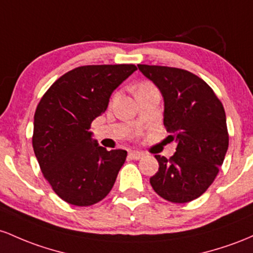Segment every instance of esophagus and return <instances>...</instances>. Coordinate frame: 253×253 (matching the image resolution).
<instances>
[{
  "label": "esophagus",
  "mask_w": 253,
  "mask_h": 253,
  "mask_svg": "<svg viewBox=\"0 0 253 253\" xmlns=\"http://www.w3.org/2000/svg\"><path fill=\"white\" fill-rule=\"evenodd\" d=\"M143 153L137 152V150H131V152H129V158L132 159V160H138V159L143 158Z\"/></svg>",
  "instance_id": "obj_1"
}]
</instances>
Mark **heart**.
Listing matches in <instances>:
<instances>
[{
    "instance_id": "obj_1",
    "label": "heart",
    "mask_w": 253,
    "mask_h": 253,
    "mask_svg": "<svg viewBox=\"0 0 253 253\" xmlns=\"http://www.w3.org/2000/svg\"><path fill=\"white\" fill-rule=\"evenodd\" d=\"M147 86H148V84H142L141 87H147ZM141 87H140V88H141Z\"/></svg>"
}]
</instances>
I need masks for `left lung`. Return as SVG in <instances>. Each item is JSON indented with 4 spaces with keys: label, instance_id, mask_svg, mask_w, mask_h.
<instances>
[{
    "label": "left lung",
    "instance_id": "1",
    "mask_svg": "<svg viewBox=\"0 0 253 253\" xmlns=\"http://www.w3.org/2000/svg\"><path fill=\"white\" fill-rule=\"evenodd\" d=\"M164 98V124L177 143L167 160L155 155L159 169L150 177L154 191L173 203L200 197L211 185L228 149L222 104L202 79L188 70L138 64Z\"/></svg>",
    "mask_w": 253,
    "mask_h": 253
}]
</instances>
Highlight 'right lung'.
<instances>
[{"label":"right lung","mask_w":253,"mask_h":253,"mask_svg":"<svg viewBox=\"0 0 253 253\" xmlns=\"http://www.w3.org/2000/svg\"><path fill=\"white\" fill-rule=\"evenodd\" d=\"M134 64L84 65L62 75L35 113L33 150L45 179L62 200L78 207L98 203L111 191L126 150H106L90 124L109 106Z\"/></svg>","instance_id":"obj_1"}]
</instances>
